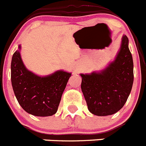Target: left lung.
I'll use <instances>...</instances> for the list:
<instances>
[{"mask_svg":"<svg viewBox=\"0 0 146 146\" xmlns=\"http://www.w3.org/2000/svg\"><path fill=\"white\" fill-rule=\"evenodd\" d=\"M127 35L115 60L100 73L81 74V91L89 111L99 116L112 115L127 102L133 84V60Z\"/></svg>","mask_w":146,"mask_h":146,"instance_id":"obj_1","label":"left lung"}]
</instances>
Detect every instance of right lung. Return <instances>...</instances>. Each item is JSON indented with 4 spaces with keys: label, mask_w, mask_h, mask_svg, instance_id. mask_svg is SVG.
<instances>
[{
    "label": "right lung",
    "mask_w": 146,
    "mask_h": 146,
    "mask_svg": "<svg viewBox=\"0 0 146 146\" xmlns=\"http://www.w3.org/2000/svg\"><path fill=\"white\" fill-rule=\"evenodd\" d=\"M70 76L71 73L59 70L40 77L27 70L19 50L13 54L11 78L14 94L21 107L33 115L49 116L56 113Z\"/></svg>",
    "instance_id": "1"
}]
</instances>
